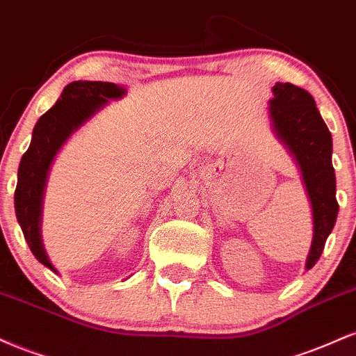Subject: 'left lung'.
Returning a JSON list of instances; mask_svg holds the SVG:
<instances>
[{
    "label": "left lung",
    "instance_id": "left-lung-1",
    "mask_svg": "<svg viewBox=\"0 0 356 356\" xmlns=\"http://www.w3.org/2000/svg\"><path fill=\"white\" fill-rule=\"evenodd\" d=\"M273 95L270 115L275 131L295 154L312 202L313 241L307 258V270H310L320 260L338 215L332 133L307 90L291 83H277Z\"/></svg>",
    "mask_w": 356,
    "mask_h": 356
}]
</instances>
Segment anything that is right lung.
Segmentation results:
<instances>
[{
    "label": "right lung",
    "instance_id": "right-lung-1",
    "mask_svg": "<svg viewBox=\"0 0 356 356\" xmlns=\"http://www.w3.org/2000/svg\"><path fill=\"white\" fill-rule=\"evenodd\" d=\"M123 88L104 81H73L63 90L61 98L38 120L31 145L23 154L15 190L16 218L24 240L36 260L54 270L46 257L40 235L41 200L49 165L66 138L86 121L108 99L121 98Z\"/></svg>",
    "mask_w": 356,
    "mask_h": 356
}]
</instances>
